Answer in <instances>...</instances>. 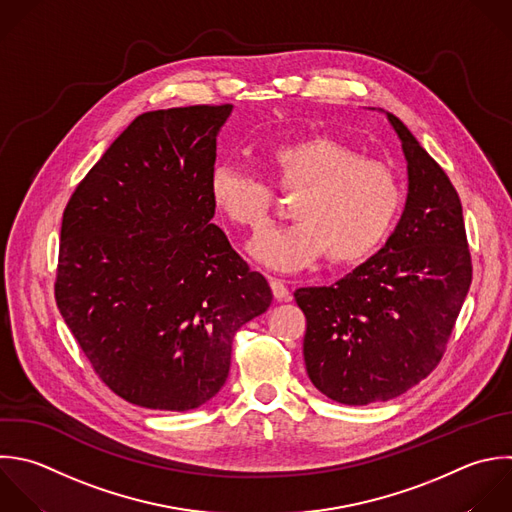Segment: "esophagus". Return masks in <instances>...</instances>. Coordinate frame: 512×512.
<instances>
[{
    "label": "esophagus",
    "mask_w": 512,
    "mask_h": 512,
    "mask_svg": "<svg viewBox=\"0 0 512 512\" xmlns=\"http://www.w3.org/2000/svg\"><path fill=\"white\" fill-rule=\"evenodd\" d=\"M268 282H270L272 294H274V298H276L278 302H288V300H290V290H288V286L284 284V280H280V278H270Z\"/></svg>",
    "instance_id": "esophagus-1"
}]
</instances>
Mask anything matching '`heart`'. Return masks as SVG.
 Segmentation results:
<instances>
[{"label":"heart","mask_w":512,"mask_h":512,"mask_svg":"<svg viewBox=\"0 0 512 512\" xmlns=\"http://www.w3.org/2000/svg\"><path fill=\"white\" fill-rule=\"evenodd\" d=\"M270 184L292 200V222L260 234L252 256L274 270H302L326 254L330 264L366 260L390 234L402 184L386 162L328 136H308L266 152ZM210 202L234 228L262 232L272 222L274 192L240 168L216 166L208 180Z\"/></svg>","instance_id":"b5f03b06"}]
</instances>
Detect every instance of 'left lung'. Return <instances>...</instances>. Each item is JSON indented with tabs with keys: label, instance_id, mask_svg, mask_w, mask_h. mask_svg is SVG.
I'll return each instance as SVG.
<instances>
[{
	"label": "left lung",
	"instance_id": "8db88e82",
	"mask_svg": "<svg viewBox=\"0 0 512 512\" xmlns=\"http://www.w3.org/2000/svg\"><path fill=\"white\" fill-rule=\"evenodd\" d=\"M408 200L384 248L334 286L300 288L304 362L328 398L362 406L404 394L442 360L472 282L462 204L446 172L392 114Z\"/></svg>",
	"mask_w": 512,
	"mask_h": 512
}]
</instances>
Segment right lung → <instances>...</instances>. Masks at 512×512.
<instances>
[{
    "instance_id": "obj_1",
    "label": "right lung",
    "mask_w": 512,
    "mask_h": 512,
    "mask_svg": "<svg viewBox=\"0 0 512 512\" xmlns=\"http://www.w3.org/2000/svg\"><path fill=\"white\" fill-rule=\"evenodd\" d=\"M230 104L138 116L76 186L54 282L62 318L124 400L184 412L224 386L240 326L272 290L212 224Z\"/></svg>"
}]
</instances>
